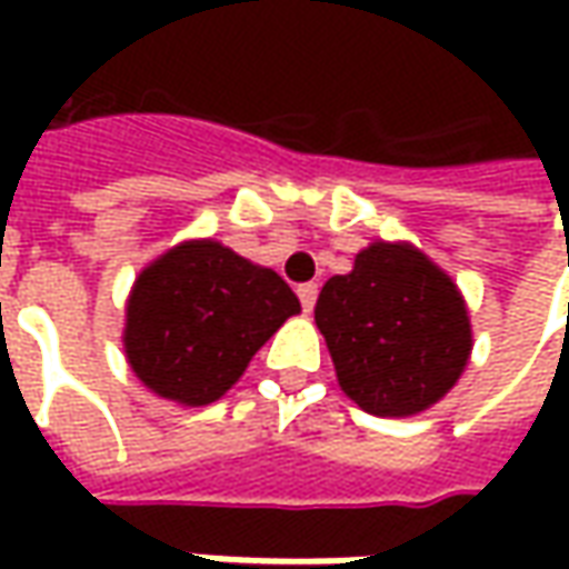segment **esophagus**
Here are the masks:
<instances>
[{"label":"esophagus","instance_id":"obj_1","mask_svg":"<svg viewBox=\"0 0 569 569\" xmlns=\"http://www.w3.org/2000/svg\"><path fill=\"white\" fill-rule=\"evenodd\" d=\"M317 295H319V284H313V281H303V284L297 288V297H300L303 313H310V310L317 307Z\"/></svg>","mask_w":569,"mask_h":569}]
</instances>
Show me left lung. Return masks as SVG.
<instances>
[{"label": "left lung", "instance_id": "left-lung-1", "mask_svg": "<svg viewBox=\"0 0 569 569\" xmlns=\"http://www.w3.org/2000/svg\"><path fill=\"white\" fill-rule=\"evenodd\" d=\"M313 313L341 389L380 418L430 408L469 361L471 329L456 284L402 243L358 252L351 272L322 284Z\"/></svg>", "mask_w": 569, "mask_h": 569}]
</instances>
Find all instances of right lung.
I'll return each instance as SVG.
<instances>
[{
  "label": "right lung",
  "instance_id": "obj_1",
  "mask_svg": "<svg viewBox=\"0 0 569 569\" xmlns=\"http://www.w3.org/2000/svg\"><path fill=\"white\" fill-rule=\"evenodd\" d=\"M300 300L272 269L214 240H192L151 262L126 307V358L158 396L221 399Z\"/></svg>",
  "mask_w": 569,
  "mask_h": 569
}]
</instances>
